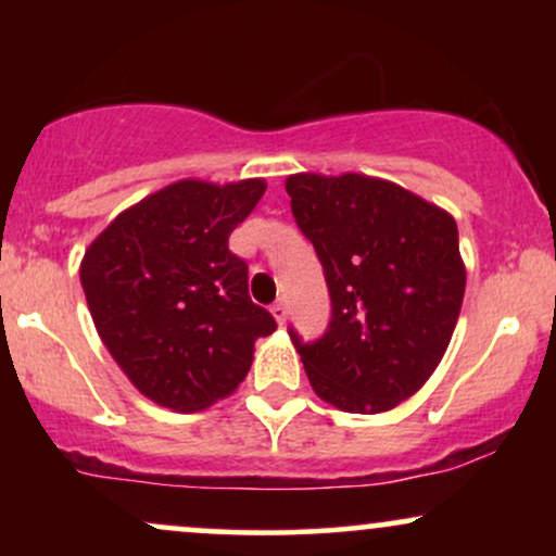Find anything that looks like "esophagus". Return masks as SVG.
Instances as JSON below:
<instances>
[{"label": "esophagus", "instance_id": "34e87169", "mask_svg": "<svg viewBox=\"0 0 556 556\" xmlns=\"http://www.w3.org/2000/svg\"><path fill=\"white\" fill-rule=\"evenodd\" d=\"M271 316L277 318V324H285L287 321V305L282 303V300L271 305Z\"/></svg>", "mask_w": 556, "mask_h": 556}]
</instances>
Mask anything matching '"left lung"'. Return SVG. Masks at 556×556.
I'll list each match as a JSON object with an SVG mask.
<instances>
[{"instance_id":"8db88e82","label":"left lung","mask_w":556,"mask_h":556,"mask_svg":"<svg viewBox=\"0 0 556 556\" xmlns=\"http://www.w3.org/2000/svg\"><path fill=\"white\" fill-rule=\"evenodd\" d=\"M300 232L331 298L329 327L295 344L311 387L344 413H384L442 361L465 295L457 225L410 190L366 175H292Z\"/></svg>"}]
</instances>
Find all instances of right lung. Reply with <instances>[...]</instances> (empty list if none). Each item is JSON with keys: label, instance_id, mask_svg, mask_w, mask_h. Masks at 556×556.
<instances>
[{"label": "right lung", "instance_id": "right-lung-1", "mask_svg": "<svg viewBox=\"0 0 556 556\" xmlns=\"http://www.w3.org/2000/svg\"><path fill=\"white\" fill-rule=\"evenodd\" d=\"M264 180H182L143 198L91 242L80 264L96 331L156 405L195 413L235 392L253 344L277 321L248 295L232 229Z\"/></svg>", "mask_w": 556, "mask_h": 556}]
</instances>
